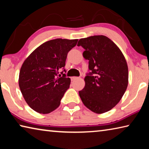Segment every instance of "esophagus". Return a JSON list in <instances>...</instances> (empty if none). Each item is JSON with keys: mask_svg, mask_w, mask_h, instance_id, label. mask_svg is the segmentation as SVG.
<instances>
[{"mask_svg": "<svg viewBox=\"0 0 149 149\" xmlns=\"http://www.w3.org/2000/svg\"><path fill=\"white\" fill-rule=\"evenodd\" d=\"M78 77H72V78H71V79H72V81H74V80H75V79H78Z\"/></svg>", "mask_w": 149, "mask_h": 149, "instance_id": "1", "label": "esophagus"}]
</instances>
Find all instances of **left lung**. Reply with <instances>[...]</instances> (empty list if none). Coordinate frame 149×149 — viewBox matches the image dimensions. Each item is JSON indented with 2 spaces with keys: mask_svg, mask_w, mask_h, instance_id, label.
Masks as SVG:
<instances>
[{
  "mask_svg": "<svg viewBox=\"0 0 149 149\" xmlns=\"http://www.w3.org/2000/svg\"><path fill=\"white\" fill-rule=\"evenodd\" d=\"M77 46L85 49L83 56L89 60L90 70L79 97L92 112H107L120 102L127 89L128 67L125 57L117 45L104 35L81 39Z\"/></svg>",
  "mask_w": 149,
  "mask_h": 149,
  "instance_id": "1",
  "label": "left lung"
}]
</instances>
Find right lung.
Masks as SVG:
<instances>
[{"label": "right lung", "mask_w": 149, "mask_h": 149, "mask_svg": "<svg viewBox=\"0 0 149 149\" xmlns=\"http://www.w3.org/2000/svg\"><path fill=\"white\" fill-rule=\"evenodd\" d=\"M78 39H56L44 42L25 60L20 69L19 87L26 102L40 114H49L59 107L70 78L58 74L64 68L68 52ZM65 72V70H64Z\"/></svg>", "instance_id": "right-lung-1"}]
</instances>
